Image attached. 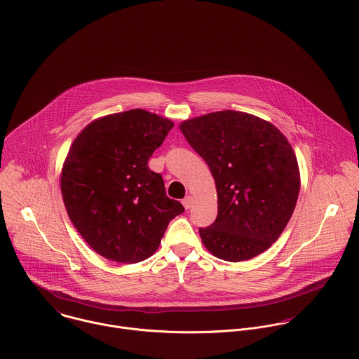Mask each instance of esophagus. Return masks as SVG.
Here are the masks:
<instances>
[{
    "mask_svg": "<svg viewBox=\"0 0 359 359\" xmlns=\"http://www.w3.org/2000/svg\"><path fill=\"white\" fill-rule=\"evenodd\" d=\"M182 205L184 207L187 208V210H189L192 205H194V199H192V196H187L184 201H182Z\"/></svg>",
    "mask_w": 359,
    "mask_h": 359,
    "instance_id": "obj_1",
    "label": "esophagus"
}]
</instances>
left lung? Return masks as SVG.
Wrapping results in <instances>:
<instances>
[{"instance_id":"obj_1","label":"left lung","mask_w":359,"mask_h":359,"mask_svg":"<svg viewBox=\"0 0 359 359\" xmlns=\"http://www.w3.org/2000/svg\"><path fill=\"white\" fill-rule=\"evenodd\" d=\"M180 130L215 181L218 214L199 229L205 249L231 262L269 249L300 192L297 157L286 137L269 121L236 110L185 120Z\"/></svg>"}]
</instances>
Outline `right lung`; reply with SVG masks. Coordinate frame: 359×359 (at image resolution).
Listing matches in <instances>:
<instances>
[{"label": "right lung", "instance_id": "1", "mask_svg": "<svg viewBox=\"0 0 359 359\" xmlns=\"http://www.w3.org/2000/svg\"><path fill=\"white\" fill-rule=\"evenodd\" d=\"M172 127L168 118L131 109L94 120L72 144L60 172L62 198L100 256L123 264L149 258L168 222L184 212L148 167Z\"/></svg>", "mask_w": 359, "mask_h": 359}]
</instances>
